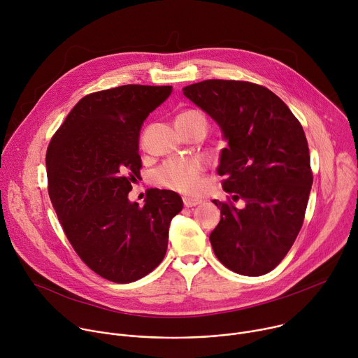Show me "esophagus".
I'll return each instance as SVG.
<instances>
[{
  "label": "esophagus",
  "mask_w": 358,
  "mask_h": 358,
  "mask_svg": "<svg viewBox=\"0 0 358 358\" xmlns=\"http://www.w3.org/2000/svg\"><path fill=\"white\" fill-rule=\"evenodd\" d=\"M182 202H184V206L185 207H195V206H198V203H201L202 201L201 199H198V198H189V196H185V198H182Z\"/></svg>",
  "instance_id": "esophagus-1"
}]
</instances>
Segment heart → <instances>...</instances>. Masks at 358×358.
I'll list each match as a JSON object with an SVG mask.
<instances>
[{
	"instance_id": "b5f03b06",
	"label": "heart",
	"mask_w": 358,
	"mask_h": 358,
	"mask_svg": "<svg viewBox=\"0 0 358 358\" xmlns=\"http://www.w3.org/2000/svg\"><path fill=\"white\" fill-rule=\"evenodd\" d=\"M177 127L187 130L194 126L207 127V117L201 110L187 109L178 113L176 117ZM203 167L198 160L194 159H171L163 163L152 173V182L159 187L182 192H196L202 185Z\"/></svg>"
}]
</instances>
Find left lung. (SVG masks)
<instances>
[{
    "mask_svg": "<svg viewBox=\"0 0 358 358\" xmlns=\"http://www.w3.org/2000/svg\"><path fill=\"white\" fill-rule=\"evenodd\" d=\"M222 129L220 176L231 202L214 199L221 221L210 235L218 261L235 273L261 276L276 268L304 220L313 184L303 127L285 101L262 85L208 79L182 89Z\"/></svg>",
    "mask_w": 358,
    "mask_h": 358,
    "instance_id": "1",
    "label": "left lung"
}]
</instances>
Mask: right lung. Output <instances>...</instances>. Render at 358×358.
I'll return each instance as SVG.
<instances>
[{
	"label": "right lung",
	"mask_w": 358,
	"mask_h": 358,
	"mask_svg": "<svg viewBox=\"0 0 358 358\" xmlns=\"http://www.w3.org/2000/svg\"><path fill=\"white\" fill-rule=\"evenodd\" d=\"M171 86L123 85L82 97L46 150L48 192L79 258L99 276L130 283L155 271L167 252L169 227L181 196L151 188L130 202L140 177L143 122Z\"/></svg>",
	"instance_id": "add662e5"
}]
</instances>
